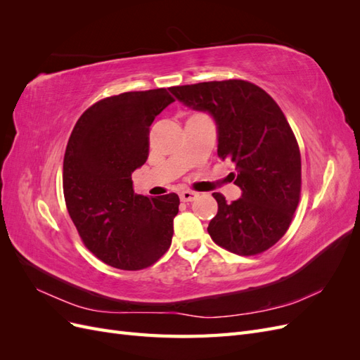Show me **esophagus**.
I'll return each mask as SVG.
<instances>
[{"mask_svg":"<svg viewBox=\"0 0 360 360\" xmlns=\"http://www.w3.org/2000/svg\"><path fill=\"white\" fill-rule=\"evenodd\" d=\"M197 197H198L197 192H192V191H183V192H180V200L183 202L193 201V200H197Z\"/></svg>","mask_w":360,"mask_h":360,"instance_id":"esophagus-1","label":"esophagus"}]
</instances>
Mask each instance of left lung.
<instances>
[{"label":"left lung","mask_w":360,"mask_h":360,"mask_svg":"<svg viewBox=\"0 0 360 360\" xmlns=\"http://www.w3.org/2000/svg\"><path fill=\"white\" fill-rule=\"evenodd\" d=\"M179 102L210 114L217 129V156L231 160L242 197L226 202L213 193L217 214L209 224L216 245L237 255H255L284 236L297 209L300 150L284 112L255 84L242 79L172 86Z\"/></svg>","instance_id":"left-lung-1"}]
</instances>
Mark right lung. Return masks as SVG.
<instances>
[{"instance_id":"add662e5","label":"right lung","mask_w":360,"mask_h":360,"mask_svg":"<svg viewBox=\"0 0 360 360\" xmlns=\"http://www.w3.org/2000/svg\"><path fill=\"white\" fill-rule=\"evenodd\" d=\"M174 102L169 90L129 91L90 106L76 122L63 163L64 198L82 242L108 266L148 267L167 252L179 195L134 192L155 118Z\"/></svg>"}]
</instances>
